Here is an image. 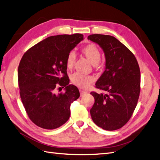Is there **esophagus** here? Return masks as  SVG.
<instances>
[{"instance_id": "esophagus-1", "label": "esophagus", "mask_w": 160, "mask_h": 160, "mask_svg": "<svg viewBox=\"0 0 160 160\" xmlns=\"http://www.w3.org/2000/svg\"><path fill=\"white\" fill-rule=\"evenodd\" d=\"M79 92H80V95H81V97H83V96H84L85 95H86L87 93H88V92L82 90V89H80V90H79Z\"/></svg>"}]
</instances>
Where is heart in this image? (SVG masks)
I'll use <instances>...</instances> for the list:
<instances>
[{"instance_id": "heart-1", "label": "heart", "mask_w": 160, "mask_h": 160, "mask_svg": "<svg viewBox=\"0 0 160 160\" xmlns=\"http://www.w3.org/2000/svg\"><path fill=\"white\" fill-rule=\"evenodd\" d=\"M83 54L88 58L89 61L93 65H96L98 63L101 59V52L99 49L96 45L91 44L85 47L83 50ZM77 59L76 52L73 50L71 51L67 57V65L69 68L74 65ZM72 83L80 88H87L93 83L94 78L92 76L81 74L79 72H75L71 75Z\"/></svg>"}]
</instances>
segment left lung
Instances as JSON below:
<instances>
[{
	"mask_svg": "<svg viewBox=\"0 0 160 160\" xmlns=\"http://www.w3.org/2000/svg\"><path fill=\"white\" fill-rule=\"evenodd\" d=\"M88 39L98 44L105 57V68L91 92L95 103L90 110L93 122L105 130L122 128L132 117L140 93V70L136 58L114 37L94 34Z\"/></svg>",
	"mask_w": 160,
	"mask_h": 160,
	"instance_id": "obj_1",
	"label": "left lung"
}]
</instances>
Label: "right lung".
Listing matches in <instances>:
<instances>
[{
	"label": "right lung",
	"mask_w": 160,
	"mask_h": 160,
	"mask_svg": "<svg viewBox=\"0 0 160 160\" xmlns=\"http://www.w3.org/2000/svg\"><path fill=\"white\" fill-rule=\"evenodd\" d=\"M83 39L79 33L51 36L23 55L18 68L20 96L28 118L37 126L54 129L69 119L71 104L80 93L69 85L67 57ZM59 86L65 87V93H56Z\"/></svg>",
	"instance_id": "add662e5"
}]
</instances>
